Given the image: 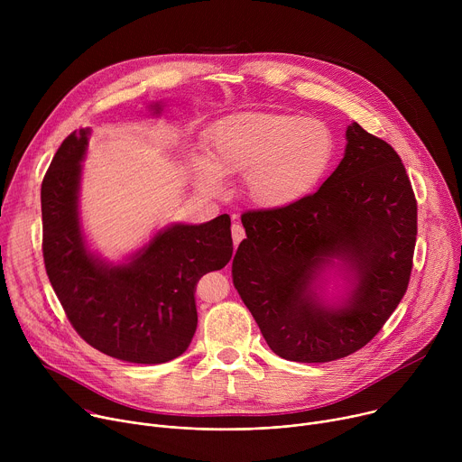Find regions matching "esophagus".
<instances>
[{"mask_svg": "<svg viewBox=\"0 0 462 462\" xmlns=\"http://www.w3.org/2000/svg\"><path fill=\"white\" fill-rule=\"evenodd\" d=\"M232 219H234V223H232V239H234V245L237 246L245 239V228L241 226V223L237 221L236 216Z\"/></svg>", "mask_w": 462, "mask_h": 462, "instance_id": "esophagus-1", "label": "esophagus"}]
</instances>
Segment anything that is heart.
Returning <instances> with one entry per match:
<instances>
[{"label": "heart", "instance_id": "b5f03b06", "mask_svg": "<svg viewBox=\"0 0 462 462\" xmlns=\"http://www.w3.org/2000/svg\"><path fill=\"white\" fill-rule=\"evenodd\" d=\"M335 143L316 118L246 111L219 120L207 135L205 155H188L186 171L210 197L226 191L223 179L243 177L246 201L265 212L287 210L325 177Z\"/></svg>", "mask_w": 462, "mask_h": 462}]
</instances>
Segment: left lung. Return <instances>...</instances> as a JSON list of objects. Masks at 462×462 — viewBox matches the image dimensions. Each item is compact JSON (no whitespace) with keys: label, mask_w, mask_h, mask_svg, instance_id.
I'll return each instance as SVG.
<instances>
[{"label":"left lung","mask_w":462,"mask_h":462,"mask_svg":"<svg viewBox=\"0 0 462 462\" xmlns=\"http://www.w3.org/2000/svg\"><path fill=\"white\" fill-rule=\"evenodd\" d=\"M346 153L319 189L287 210L246 212L232 280L282 358L331 362L362 349L406 294L417 201L387 143L351 122ZM333 270L346 285L326 296Z\"/></svg>","instance_id":"left-lung-1"}]
</instances>
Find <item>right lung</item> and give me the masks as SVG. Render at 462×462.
I'll list each match as a JSON object with an SVG mask.
<instances>
[{"label":"right lung","instance_id":"1","mask_svg":"<svg viewBox=\"0 0 462 462\" xmlns=\"http://www.w3.org/2000/svg\"><path fill=\"white\" fill-rule=\"evenodd\" d=\"M150 109L161 115L162 102ZM89 135L84 127L65 139L42 182L49 282L77 333L100 353L131 364L170 362L195 335L197 282L232 257L230 217L171 223L122 261L102 257L89 246L80 217Z\"/></svg>","mask_w":462,"mask_h":462}]
</instances>
